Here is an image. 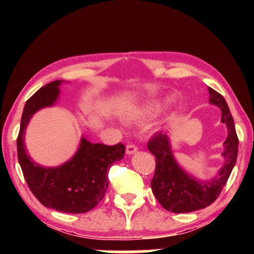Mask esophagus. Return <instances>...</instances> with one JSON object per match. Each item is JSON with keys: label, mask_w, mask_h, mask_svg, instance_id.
<instances>
[{"label": "esophagus", "mask_w": 254, "mask_h": 254, "mask_svg": "<svg viewBox=\"0 0 254 254\" xmlns=\"http://www.w3.org/2000/svg\"><path fill=\"white\" fill-rule=\"evenodd\" d=\"M137 152V148L134 144H127V154H133Z\"/></svg>", "instance_id": "1"}]
</instances>
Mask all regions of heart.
I'll return each instance as SVG.
<instances>
[{"instance_id":"1","label":"heart","mask_w":254,"mask_h":254,"mask_svg":"<svg viewBox=\"0 0 254 254\" xmlns=\"http://www.w3.org/2000/svg\"><path fill=\"white\" fill-rule=\"evenodd\" d=\"M175 98V97H174ZM160 104L157 102H148L144 104L137 105L127 111L124 114V120L130 123H141L154 115L158 112Z\"/></svg>"}]
</instances>
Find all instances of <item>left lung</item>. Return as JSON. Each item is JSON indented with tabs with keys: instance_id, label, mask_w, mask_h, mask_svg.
Returning a JSON list of instances; mask_svg holds the SVG:
<instances>
[{
	"instance_id": "left-lung-1",
	"label": "left lung",
	"mask_w": 254,
	"mask_h": 254,
	"mask_svg": "<svg viewBox=\"0 0 254 254\" xmlns=\"http://www.w3.org/2000/svg\"><path fill=\"white\" fill-rule=\"evenodd\" d=\"M209 103L220 107L221 122L227 128L223 143L224 163L212 179L201 180L189 175L176 161L167 133H157L148 142V150L156 157V173L151 180V189L162 207L173 213H189L205 208L215 201L233 170L238 158L239 139L235 124L227 103L220 93L208 87Z\"/></svg>"
}]
</instances>
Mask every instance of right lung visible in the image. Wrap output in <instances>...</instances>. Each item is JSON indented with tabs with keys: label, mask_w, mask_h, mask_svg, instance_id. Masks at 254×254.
Returning a JSON list of instances; mask_svg holds the SVG:
<instances>
[{
	"label": "right lung",
	"mask_w": 254,
	"mask_h": 254,
	"mask_svg": "<svg viewBox=\"0 0 254 254\" xmlns=\"http://www.w3.org/2000/svg\"><path fill=\"white\" fill-rule=\"evenodd\" d=\"M63 83L51 81L25 103L16 140L18 159L30 190L42 205L62 213H86L103 199L109 187L107 171L122 160L126 147L92 143L81 136L76 153L62 166L44 167L32 160L25 149V128L36 112L57 103Z\"/></svg>",
	"instance_id": "add662e5"
}]
</instances>
